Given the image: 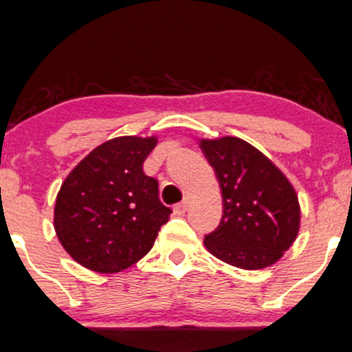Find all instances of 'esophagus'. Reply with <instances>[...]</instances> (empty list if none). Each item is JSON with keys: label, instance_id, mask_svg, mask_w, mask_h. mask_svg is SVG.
<instances>
[{"label": "esophagus", "instance_id": "34e87169", "mask_svg": "<svg viewBox=\"0 0 352 352\" xmlns=\"http://www.w3.org/2000/svg\"><path fill=\"white\" fill-rule=\"evenodd\" d=\"M187 209H188V201H187V199H186V201L179 202V204H177V206H173V212L179 214V216L186 214Z\"/></svg>", "mask_w": 352, "mask_h": 352}]
</instances>
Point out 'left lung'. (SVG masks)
<instances>
[{
	"label": "left lung",
	"mask_w": 352,
	"mask_h": 352,
	"mask_svg": "<svg viewBox=\"0 0 352 352\" xmlns=\"http://www.w3.org/2000/svg\"><path fill=\"white\" fill-rule=\"evenodd\" d=\"M223 194V219L204 244L243 270L276 263L300 231V204L290 180L266 155L236 136L199 142Z\"/></svg>",
	"instance_id": "1"
}]
</instances>
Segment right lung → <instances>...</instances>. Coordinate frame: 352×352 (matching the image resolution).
Wrapping results in <instances>:
<instances>
[{
	"instance_id": "right-lung-1",
	"label": "right lung",
	"mask_w": 352,
	"mask_h": 352,
	"mask_svg": "<svg viewBox=\"0 0 352 352\" xmlns=\"http://www.w3.org/2000/svg\"><path fill=\"white\" fill-rule=\"evenodd\" d=\"M157 136H118L96 146L65 177L54 228L64 250L96 273H118L151 250L172 210L143 172Z\"/></svg>"
}]
</instances>
